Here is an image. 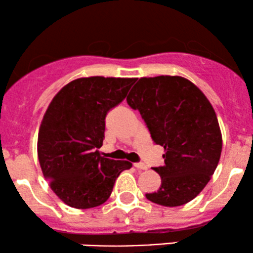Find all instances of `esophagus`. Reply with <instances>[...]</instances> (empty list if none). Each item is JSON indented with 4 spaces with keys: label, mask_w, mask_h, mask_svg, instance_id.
<instances>
[{
    "label": "esophagus",
    "mask_w": 253,
    "mask_h": 253,
    "mask_svg": "<svg viewBox=\"0 0 253 253\" xmlns=\"http://www.w3.org/2000/svg\"><path fill=\"white\" fill-rule=\"evenodd\" d=\"M134 167L139 170H146L147 169V165L144 163H134Z\"/></svg>",
    "instance_id": "1"
}]
</instances>
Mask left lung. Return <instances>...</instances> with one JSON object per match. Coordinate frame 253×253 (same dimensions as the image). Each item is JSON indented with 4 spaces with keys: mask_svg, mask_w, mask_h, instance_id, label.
<instances>
[{
    "mask_svg": "<svg viewBox=\"0 0 253 253\" xmlns=\"http://www.w3.org/2000/svg\"><path fill=\"white\" fill-rule=\"evenodd\" d=\"M127 103L140 113L153 143L165 150V164L152 168L162 184L146 199L165 207L195 199L215 171L222 149L216 114L207 97L183 77H143Z\"/></svg>",
    "mask_w": 253,
    "mask_h": 253,
    "instance_id": "1",
    "label": "left lung"
}]
</instances>
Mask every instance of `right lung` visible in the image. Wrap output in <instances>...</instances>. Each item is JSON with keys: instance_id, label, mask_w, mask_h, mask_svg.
<instances>
[{"instance_id": "add662e5", "label": "right lung", "mask_w": 253, "mask_h": 253, "mask_svg": "<svg viewBox=\"0 0 253 253\" xmlns=\"http://www.w3.org/2000/svg\"><path fill=\"white\" fill-rule=\"evenodd\" d=\"M135 78L88 77L66 84L46 110L38 135L43 177L64 203L77 210L109 199L115 179L132 163L101 156L106 117Z\"/></svg>"}]
</instances>
